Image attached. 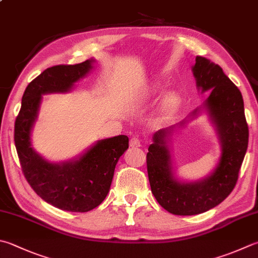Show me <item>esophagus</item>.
<instances>
[{
    "label": "esophagus",
    "mask_w": 258,
    "mask_h": 258,
    "mask_svg": "<svg viewBox=\"0 0 258 258\" xmlns=\"http://www.w3.org/2000/svg\"><path fill=\"white\" fill-rule=\"evenodd\" d=\"M130 146L131 147H140L142 146V140L137 137H133L130 139Z\"/></svg>",
    "instance_id": "34e87169"
}]
</instances>
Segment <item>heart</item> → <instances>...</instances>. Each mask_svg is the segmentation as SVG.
Wrapping results in <instances>:
<instances>
[{
    "instance_id": "b5f03b06",
    "label": "heart",
    "mask_w": 258,
    "mask_h": 258,
    "mask_svg": "<svg viewBox=\"0 0 258 258\" xmlns=\"http://www.w3.org/2000/svg\"><path fill=\"white\" fill-rule=\"evenodd\" d=\"M178 104V99L176 95L171 94L168 95L166 99L163 101L162 106H160L159 110V119H167L168 116H171L174 111L176 110Z\"/></svg>"
}]
</instances>
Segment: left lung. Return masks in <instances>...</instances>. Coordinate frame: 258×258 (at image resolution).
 I'll return each mask as SVG.
<instances>
[{
  "mask_svg": "<svg viewBox=\"0 0 258 258\" xmlns=\"http://www.w3.org/2000/svg\"><path fill=\"white\" fill-rule=\"evenodd\" d=\"M193 74L202 91L210 90L206 105L219 131L222 155L210 176L196 183H178L172 176L166 145L172 128L154 135L146 156L150 187L159 205L176 216L199 215L225 200L236 185L248 147V124L239 89L219 65L205 57L196 58Z\"/></svg>",
  "mask_w": 258,
  "mask_h": 258,
  "instance_id": "left-lung-1",
  "label": "left lung"
}]
</instances>
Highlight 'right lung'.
Listing matches in <instances>:
<instances>
[{
    "label": "right lung",
    "instance_id": "add662e5",
    "mask_svg": "<svg viewBox=\"0 0 258 258\" xmlns=\"http://www.w3.org/2000/svg\"><path fill=\"white\" fill-rule=\"evenodd\" d=\"M91 62L56 65L43 71L28 84L14 123V144L28 183L43 201L71 212H87L101 205L110 189L115 165L129 147V138L119 135L101 140L76 162L53 165L32 149L30 131L41 94L69 91L91 70Z\"/></svg>",
    "mask_w": 258,
    "mask_h": 258
}]
</instances>
